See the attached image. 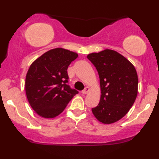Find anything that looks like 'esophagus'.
I'll list each match as a JSON object with an SVG mask.
<instances>
[{"instance_id":"esophagus-1","label":"esophagus","mask_w":159,"mask_h":159,"mask_svg":"<svg viewBox=\"0 0 159 159\" xmlns=\"http://www.w3.org/2000/svg\"><path fill=\"white\" fill-rule=\"evenodd\" d=\"M89 91H90V87H86L84 90H83L81 91V93H83V94H87V93L89 92Z\"/></svg>"}]
</instances>
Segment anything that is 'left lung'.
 <instances>
[{
  "label": "left lung",
  "mask_w": 159,
  "mask_h": 159,
  "mask_svg": "<svg viewBox=\"0 0 159 159\" xmlns=\"http://www.w3.org/2000/svg\"><path fill=\"white\" fill-rule=\"evenodd\" d=\"M87 58L97 70L101 98L92 112L98 121L111 124L129 112L138 95L136 69L125 57L110 49L92 53Z\"/></svg>",
  "instance_id": "obj_1"
}]
</instances>
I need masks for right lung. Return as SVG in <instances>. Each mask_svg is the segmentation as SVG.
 Masks as SVG:
<instances>
[{"instance_id": "right-lung-1", "label": "right lung", "mask_w": 159, "mask_h": 159, "mask_svg": "<svg viewBox=\"0 0 159 159\" xmlns=\"http://www.w3.org/2000/svg\"><path fill=\"white\" fill-rule=\"evenodd\" d=\"M78 57L76 53L57 48L45 52L30 65L25 79V91L37 114L53 118L63 112L78 91L68 84L67 69Z\"/></svg>"}]
</instances>
